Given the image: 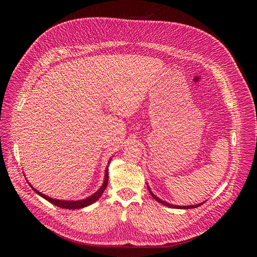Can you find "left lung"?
Instances as JSON below:
<instances>
[{
  "mask_svg": "<svg viewBox=\"0 0 257 257\" xmlns=\"http://www.w3.org/2000/svg\"><path fill=\"white\" fill-rule=\"evenodd\" d=\"M148 190H149V192H150V194H151V196H152L155 200L159 201V203H161L162 205H165V206H167V207H169V208H177V209H190V208H196V207H199L200 205H203V204H204V203H200V204H198V205H193V206H175V205L168 204V203H166V201L160 199L158 196H155L154 194L151 192V190H150L149 186H148Z\"/></svg>",
  "mask_w": 257,
  "mask_h": 257,
  "instance_id": "left-lung-1",
  "label": "left lung"
}]
</instances>
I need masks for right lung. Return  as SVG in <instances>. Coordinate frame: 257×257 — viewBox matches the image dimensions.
Listing matches in <instances>:
<instances>
[{
    "instance_id": "add662e5",
    "label": "right lung",
    "mask_w": 257,
    "mask_h": 257,
    "mask_svg": "<svg viewBox=\"0 0 257 257\" xmlns=\"http://www.w3.org/2000/svg\"><path fill=\"white\" fill-rule=\"evenodd\" d=\"M107 184H108V167L106 168L105 179H104V182H103L102 186H100V188L98 189V191L93 194V195H91V196H89L87 198H84L82 200H60V199H54V198H51V197H49L47 195H45V194H43L41 192H38L31 184H30V186H31V188H32V190H34V192H36L38 194V195H41L43 198H45L46 200H48L49 203L53 204L54 206H58L60 208H64V209H80V208L87 207V206L92 205L93 203H95V201L100 196H102V194L104 193L105 189L107 188Z\"/></svg>"
}]
</instances>
